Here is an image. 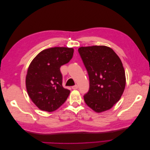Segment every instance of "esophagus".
I'll list each match as a JSON object with an SVG mask.
<instances>
[{
	"mask_svg": "<svg viewBox=\"0 0 150 150\" xmlns=\"http://www.w3.org/2000/svg\"><path fill=\"white\" fill-rule=\"evenodd\" d=\"M72 88L73 89H77L78 88V85H74V86H72Z\"/></svg>",
	"mask_w": 150,
	"mask_h": 150,
	"instance_id": "34e87169",
	"label": "esophagus"
}]
</instances>
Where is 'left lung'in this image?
<instances>
[{"instance_id": "1", "label": "left lung", "mask_w": 150, "mask_h": 150, "mask_svg": "<svg viewBox=\"0 0 150 150\" xmlns=\"http://www.w3.org/2000/svg\"><path fill=\"white\" fill-rule=\"evenodd\" d=\"M78 52L89 79V89L84 96L86 104L97 112L110 110L125 88L121 59L111 48L104 46L81 47Z\"/></svg>"}]
</instances>
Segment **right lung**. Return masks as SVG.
<instances>
[{
  "mask_svg": "<svg viewBox=\"0 0 150 150\" xmlns=\"http://www.w3.org/2000/svg\"><path fill=\"white\" fill-rule=\"evenodd\" d=\"M74 49L55 47L43 50L30 64L25 85L29 96L40 110H56L64 103L70 91L62 87L61 66L69 62Z\"/></svg>",
  "mask_w": 150,
  "mask_h": 150,
  "instance_id": "add662e5",
  "label": "right lung"
}]
</instances>
